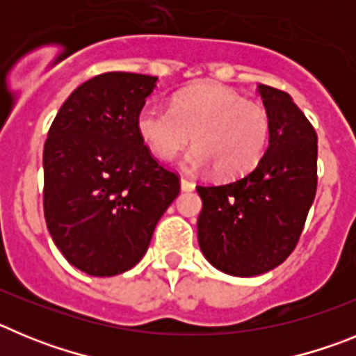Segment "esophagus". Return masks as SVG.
<instances>
[{
    "label": "esophagus",
    "instance_id": "esophagus-1",
    "mask_svg": "<svg viewBox=\"0 0 356 356\" xmlns=\"http://www.w3.org/2000/svg\"><path fill=\"white\" fill-rule=\"evenodd\" d=\"M180 185H181V191H185V193H191V191H194V187H196V185H194V181L187 180V178H181Z\"/></svg>",
    "mask_w": 356,
    "mask_h": 356
}]
</instances>
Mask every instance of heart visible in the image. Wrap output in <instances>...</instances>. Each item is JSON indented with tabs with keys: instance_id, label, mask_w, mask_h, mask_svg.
I'll list each match as a JSON object with an SVG mask.
<instances>
[{
	"instance_id": "b5f03b06",
	"label": "heart",
	"mask_w": 356,
	"mask_h": 356,
	"mask_svg": "<svg viewBox=\"0 0 356 356\" xmlns=\"http://www.w3.org/2000/svg\"><path fill=\"white\" fill-rule=\"evenodd\" d=\"M135 127L159 159L171 160L193 139L196 146L181 159L187 171L213 168L217 176L235 178L260 162L271 121L262 103L244 99L222 85L201 83L176 94L171 108L146 103Z\"/></svg>"
}]
</instances>
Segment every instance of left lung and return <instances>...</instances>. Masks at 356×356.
<instances>
[{"label": "left lung", "mask_w": 356, "mask_h": 356, "mask_svg": "<svg viewBox=\"0 0 356 356\" xmlns=\"http://www.w3.org/2000/svg\"><path fill=\"white\" fill-rule=\"evenodd\" d=\"M271 131L259 165L238 180L203 187L197 242L232 276L271 271L294 251L317 188V135L292 97L259 85Z\"/></svg>", "instance_id": "8db88e82"}]
</instances>
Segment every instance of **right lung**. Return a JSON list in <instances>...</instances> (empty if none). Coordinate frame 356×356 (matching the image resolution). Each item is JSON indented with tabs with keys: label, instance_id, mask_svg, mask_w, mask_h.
<instances>
[{
	"label": "right lung",
	"instance_id": "add662e5",
	"mask_svg": "<svg viewBox=\"0 0 356 356\" xmlns=\"http://www.w3.org/2000/svg\"><path fill=\"white\" fill-rule=\"evenodd\" d=\"M156 76L103 72L60 106L44 144V217L71 266L115 276L146 254L155 226L180 193L137 134Z\"/></svg>",
	"mask_w": 356,
	"mask_h": 356
}]
</instances>
